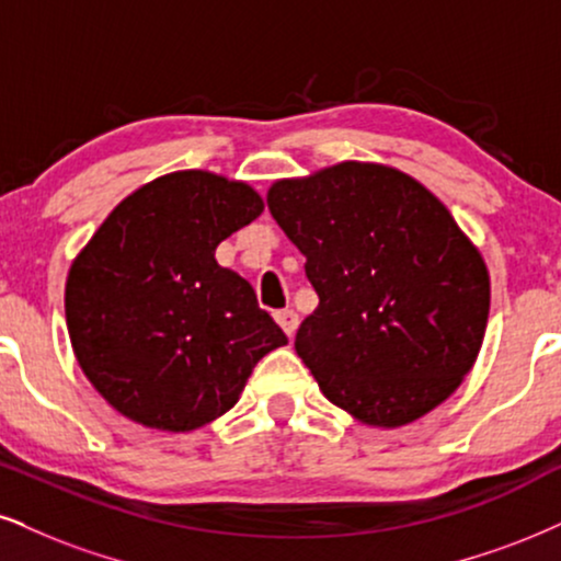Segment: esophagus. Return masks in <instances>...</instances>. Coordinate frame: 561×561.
I'll return each instance as SVG.
<instances>
[{
	"label": "esophagus",
	"instance_id": "obj_1",
	"mask_svg": "<svg viewBox=\"0 0 561 561\" xmlns=\"http://www.w3.org/2000/svg\"><path fill=\"white\" fill-rule=\"evenodd\" d=\"M275 320H278L283 333L288 337H294L296 330H299V314H296L294 309H280V312H275Z\"/></svg>",
	"mask_w": 561,
	"mask_h": 561
}]
</instances>
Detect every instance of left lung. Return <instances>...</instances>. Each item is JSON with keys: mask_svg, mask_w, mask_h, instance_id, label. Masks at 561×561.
<instances>
[{"mask_svg": "<svg viewBox=\"0 0 561 561\" xmlns=\"http://www.w3.org/2000/svg\"><path fill=\"white\" fill-rule=\"evenodd\" d=\"M267 207L320 296L294 348L324 398L377 428L445 403L479 358L492 299L486 262L447 207L369 161L278 179Z\"/></svg>", "mask_w": 561, "mask_h": 561, "instance_id": "obj_1", "label": "left lung"}]
</instances>
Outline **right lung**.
I'll return each instance as SVG.
<instances>
[{
  "label": "right lung",
  "instance_id": "right-lung-1",
  "mask_svg": "<svg viewBox=\"0 0 561 561\" xmlns=\"http://www.w3.org/2000/svg\"><path fill=\"white\" fill-rule=\"evenodd\" d=\"M265 203L213 171L137 186L72 260L69 343L82 375L135 424L186 434L239 403L254 364L288 337L216 249Z\"/></svg>",
  "mask_w": 561,
  "mask_h": 561
}]
</instances>
